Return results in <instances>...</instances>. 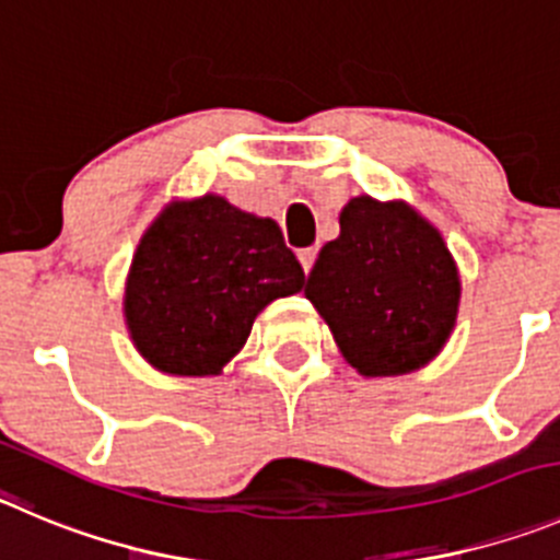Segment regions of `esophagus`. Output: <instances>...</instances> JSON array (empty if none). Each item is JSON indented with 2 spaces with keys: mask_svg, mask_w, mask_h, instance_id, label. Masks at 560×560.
<instances>
[{
  "mask_svg": "<svg viewBox=\"0 0 560 560\" xmlns=\"http://www.w3.org/2000/svg\"><path fill=\"white\" fill-rule=\"evenodd\" d=\"M298 259H301L304 270L310 273L312 265H315V259H317V248H301V250H298Z\"/></svg>",
  "mask_w": 560,
  "mask_h": 560,
  "instance_id": "34e87169",
  "label": "esophagus"
}]
</instances>
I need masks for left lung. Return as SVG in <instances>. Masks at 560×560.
Masks as SVG:
<instances>
[{
	"instance_id": "left-lung-1",
	"label": "left lung",
	"mask_w": 560,
	"mask_h": 560,
	"mask_svg": "<svg viewBox=\"0 0 560 560\" xmlns=\"http://www.w3.org/2000/svg\"><path fill=\"white\" fill-rule=\"evenodd\" d=\"M339 351L362 375L411 373L451 337L458 270L445 240L404 203L370 196L339 212L304 287Z\"/></svg>"
}]
</instances>
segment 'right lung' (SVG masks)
Wrapping results in <instances>:
<instances>
[{
  "instance_id": "add662e5",
  "label": "right lung",
  "mask_w": 560,
  "mask_h": 560,
  "mask_svg": "<svg viewBox=\"0 0 560 560\" xmlns=\"http://www.w3.org/2000/svg\"><path fill=\"white\" fill-rule=\"evenodd\" d=\"M304 281L276 221L203 196L171 203L143 234L124 312L156 370L215 375L245 345L254 317Z\"/></svg>"
}]
</instances>
